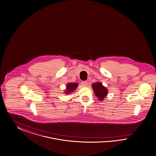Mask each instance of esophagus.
<instances>
[{
    "label": "esophagus",
    "instance_id": "esophagus-1",
    "mask_svg": "<svg viewBox=\"0 0 156 156\" xmlns=\"http://www.w3.org/2000/svg\"><path fill=\"white\" fill-rule=\"evenodd\" d=\"M82 85L83 87H86L87 85V81H83L82 82Z\"/></svg>",
    "mask_w": 156,
    "mask_h": 156
}]
</instances>
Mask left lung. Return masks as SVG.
Segmentation results:
<instances>
[{"label":"left lung","instance_id":"8db88e82","mask_svg":"<svg viewBox=\"0 0 156 156\" xmlns=\"http://www.w3.org/2000/svg\"><path fill=\"white\" fill-rule=\"evenodd\" d=\"M94 94L98 97L99 101H103L108 93V90L106 87L102 85L101 82H96L92 85Z\"/></svg>","mask_w":156,"mask_h":156}]
</instances>
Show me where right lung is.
Here are the masks:
<instances>
[{"label":"right lung","mask_w":156,"mask_h":156,"mask_svg":"<svg viewBox=\"0 0 156 156\" xmlns=\"http://www.w3.org/2000/svg\"><path fill=\"white\" fill-rule=\"evenodd\" d=\"M78 86L77 83H69L66 85V89L65 91V94H70L76 90Z\"/></svg>","instance_id":"right-lung-1"}]
</instances>
